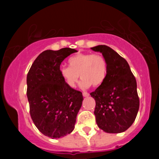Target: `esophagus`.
Returning <instances> with one entry per match:
<instances>
[{"instance_id": "34e87169", "label": "esophagus", "mask_w": 159, "mask_h": 159, "mask_svg": "<svg viewBox=\"0 0 159 159\" xmlns=\"http://www.w3.org/2000/svg\"><path fill=\"white\" fill-rule=\"evenodd\" d=\"M83 96H84V97H89V94L88 92H83Z\"/></svg>"}]
</instances>
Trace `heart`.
Listing matches in <instances>:
<instances>
[{"label": "heart", "instance_id": "heart-1", "mask_svg": "<svg viewBox=\"0 0 159 159\" xmlns=\"http://www.w3.org/2000/svg\"><path fill=\"white\" fill-rule=\"evenodd\" d=\"M69 67H61L59 75L70 88H75L79 78H82L80 86L88 89L101 85L105 82L108 74V63L100 54L78 53L68 59Z\"/></svg>", "mask_w": 159, "mask_h": 159}]
</instances>
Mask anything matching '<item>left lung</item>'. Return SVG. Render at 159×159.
I'll return each mask as SVG.
<instances>
[{
  "label": "left lung",
  "mask_w": 159,
  "mask_h": 159,
  "mask_svg": "<svg viewBox=\"0 0 159 159\" xmlns=\"http://www.w3.org/2000/svg\"><path fill=\"white\" fill-rule=\"evenodd\" d=\"M91 49L102 53L108 63L105 82L90 94L95 100L96 122L107 133L123 132L133 124L139 109L135 78L125 59L113 49L106 45Z\"/></svg>",
  "instance_id": "left-lung-1"
}]
</instances>
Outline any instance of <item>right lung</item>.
<instances>
[{
  "label": "right lung",
  "instance_id": "1",
  "mask_svg": "<svg viewBox=\"0 0 159 159\" xmlns=\"http://www.w3.org/2000/svg\"><path fill=\"white\" fill-rule=\"evenodd\" d=\"M76 50H47L38 56L27 76V96L32 121L45 136L59 139L72 132L84 100L59 75L61 62Z\"/></svg>",
  "mask_w": 159,
  "mask_h": 159
}]
</instances>
